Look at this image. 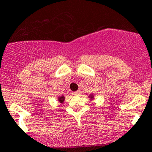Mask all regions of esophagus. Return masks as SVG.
I'll return each mask as SVG.
<instances>
[{
    "label": "esophagus",
    "mask_w": 152,
    "mask_h": 152,
    "mask_svg": "<svg viewBox=\"0 0 152 152\" xmlns=\"http://www.w3.org/2000/svg\"><path fill=\"white\" fill-rule=\"evenodd\" d=\"M80 94V91H77L73 92L72 94H73V95H78V94Z\"/></svg>",
    "instance_id": "esophagus-1"
}]
</instances>
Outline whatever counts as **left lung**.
Returning a JSON list of instances; mask_svg holds the SVG:
<instances>
[{"instance_id":"left-lung-1","label":"left lung","mask_w":152,"mask_h":152,"mask_svg":"<svg viewBox=\"0 0 152 152\" xmlns=\"http://www.w3.org/2000/svg\"><path fill=\"white\" fill-rule=\"evenodd\" d=\"M88 97H89V98L91 99V100H93V99H94V95H93V94H91L90 96H88Z\"/></svg>"}]
</instances>
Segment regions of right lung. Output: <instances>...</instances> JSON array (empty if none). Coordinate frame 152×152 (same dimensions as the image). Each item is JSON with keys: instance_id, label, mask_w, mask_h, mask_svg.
<instances>
[{"instance_id": "add662e5", "label": "right lung", "mask_w": 152, "mask_h": 152, "mask_svg": "<svg viewBox=\"0 0 152 152\" xmlns=\"http://www.w3.org/2000/svg\"><path fill=\"white\" fill-rule=\"evenodd\" d=\"M64 99H65V97H64V96H61V97H59L58 98V101L60 102L61 103H63V102L64 101Z\"/></svg>"}]
</instances>
